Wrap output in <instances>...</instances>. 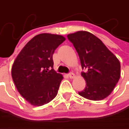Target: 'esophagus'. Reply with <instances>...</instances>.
<instances>
[{
	"instance_id": "esophagus-1",
	"label": "esophagus",
	"mask_w": 129,
	"mask_h": 129,
	"mask_svg": "<svg viewBox=\"0 0 129 129\" xmlns=\"http://www.w3.org/2000/svg\"><path fill=\"white\" fill-rule=\"evenodd\" d=\"M68 76L70 78H74L75 77V74L74 73H72V72H70L69 75H68Z\"/></svg>"
}]
</instances>
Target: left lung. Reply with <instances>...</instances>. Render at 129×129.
<instances>
[{
	"instance_id": "8db88e82",
	"label": "left lung",
	"mask_w": 129,
	"mask_h": 129,
	"mask_svg": "<svg viewBox=\"0 0 129 129\" xmlns=\"http://www.w3.org/2000/svg\"><path fill=\"white\" fill-rule=\"evenodd\" d=\"M76 49L86 81L85 89L79 92L82 97L100 101L114 90L120 78V63L116 56L95 35L87 31H78L67 36Z\"/></svg>"
}]
</instances>
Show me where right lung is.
<instances>
[{"label": "right lung", "instance_id": "right-lung-1", "mask_svg": "<svg viewBox=\"0 0 129 129\" xmlns=\"http://www.w3.org/2000/svg\"><path fill=\"white\" fill-rule=\"evenodd\" d=\"M65 40L61 35L41 34L30 39L16 57L12 78L18 92L30 105L42 106L57 95L63 77L54 70L52 57Z\"/></svg>", "mask_w": 129, "mask_h": 129}]
</instances>
